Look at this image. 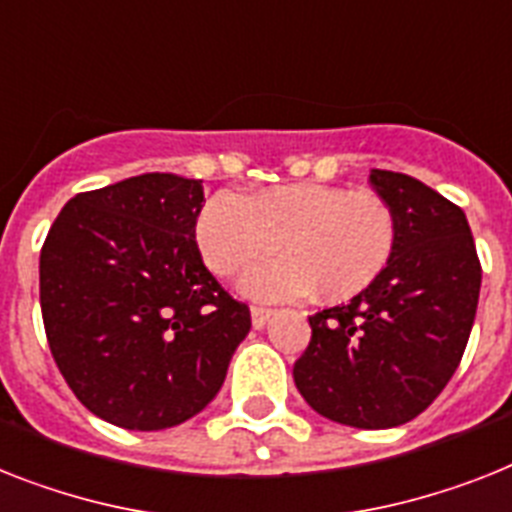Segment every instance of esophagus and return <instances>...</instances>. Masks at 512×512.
Returning <instances> with one entry per match:
<instances>
[{
    "label": "esophagus",
    "instance_id": "esophagus-1",
    "mask_svg": "<svg viewBox=\"0 0 512 512\" xmlns=\"http://www.w3.org/2000/svg\"><path fill=\"white\" fill-rule=\"evenodd\" d=\"M272 316H274L272 308H261V306H253L251 308V322H253V327H256V329L266 327Z\"/></svg>",
    "mask_w": 512,
    "mask_h": 512
}]
</instances>
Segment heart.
Wrapping results in <instances>:
<instances>
[{
    "instance_id": "heart-1",
    "label": "heart",
    "mask_w": 512,
    "mask_h": 512,
    "mask_svg": "<svg viewBox=\"0 0 512 512\" xmlns=\"http://www.w3.org/2000/svg\"><path fill=\"white\" fill-rule=\"evenodd\" d=\"M196 240L219 277H235L282 243L287 256L256 266L240 282L256 301H290L316 290V298L342 303L369 290L390 266L398 222L374 193L287 183L253 198L214 193L198 214Z\"/></svg>"
}]
</instances>
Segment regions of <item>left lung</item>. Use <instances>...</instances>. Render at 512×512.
I'll return each mask as SVG.
<instances>
[{
	"label": "left lung",
	"mask_w": 512,
	"mask_h": 512,
	"mask_svg": "<svg viewBox=\"0 0 512 512\" xmlns=\"http://www.w3.org/2000/svg\"><path fill=\"white\" fill-rule=\"evenodd\" d=\"M369 183L395 214L398 246L369 290L308 316L293 379L329 421L390 429L426 411L458 369L481 264L460 206L403 172L371 170Z\"/></svg>",
	"instance_id": "left-lung-1"
}]
</instances>
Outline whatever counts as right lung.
<instances>
[{"label": "right lung", "instance_id": "add662e5", "mask_svg": "<svg viewBox=\"0 0 512 512\" xmlns=\"http://www.w3.org/2000/svg\"><path fill=\"white\" fill-rule=\"evenodd\" d=\"M201 180L149 172L78 193L41 248V314L75 398L156 432L214 400L251 311L204 266Z\"/></svg>", "mask_w": 512, "mask_h": 512}]
</instances>
